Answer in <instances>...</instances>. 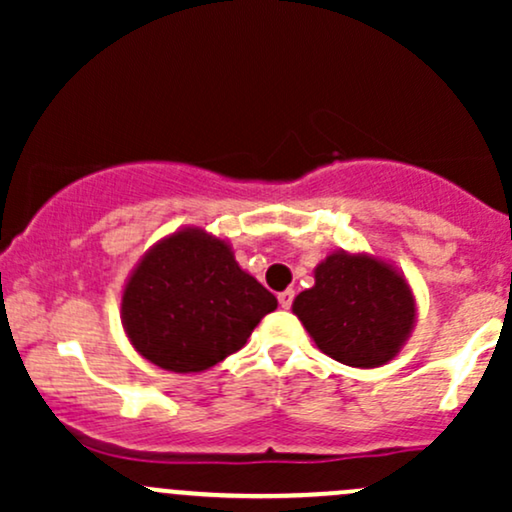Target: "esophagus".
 <instances>
[{
	"label": "esophagus",
	"instance_id": "esophagus-1",
	"mask_svg": "<svg viewBox=\"0 0 512 512\" xmlns=\"http://www.w3.org/2000/svg\"><path fill=\"white\" fill-rule=\"evenodd\" d=\"M291 303H293V291L291 289L281 291L279 293V305H281V308H291Z\"/></svg>",
	"mask_w": 512,
	"mask_h": 512
}]
</instances>
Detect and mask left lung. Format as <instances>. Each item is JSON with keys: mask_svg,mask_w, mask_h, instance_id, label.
<instances>
[{"mask_svg": "<svg viewBox=\"0 0 512 512\" xmlns=\"http://www.w3.org/2000/svg\"><path fill=\"white\" fill-rule=\"evenodd\" d=\"M317 349L354 368H378L407 344L416 298L392 264L337 250L315 267V286L293 301Z\"/></svg>", "mask_w": 512, "mask_h": 512, "instance_id": "1", "label": "left lung"}]
</instances>
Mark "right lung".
Segmentation results:
<instances>
[{"instance_id":"right-lung-1","label":"right lung","mask_w":512,"mask_h":512,"mask_svg":"<svg viewBox=\"0 0 512 512\" xmlns=\"http://www.w3.org/2000/svg\"><path fill=\"white\" fill-rule=\"evenodd\" d=\"M274 308V293L240 269L226 240L182 228L132 269L120 317L146 361L170 373H202L243 349Z\"/></svg>"}]
</instances>
